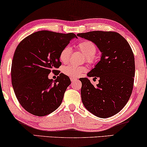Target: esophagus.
<instances>
[{"label":"esophagus","instance_id":"1","mask_svg":"<svg viewBox=\"0 0 147 147\" xmlns=\"http://www.w3.org/2000/svg\"><path fill=\"white\" fill-rule=\"evenodd\" d=\"M76 80H77V78H75V77H71V80L72 82L76 81Z\"/></svg>","mask_w":147,"mask_h":147}]
</instances>
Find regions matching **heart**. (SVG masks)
<instances>
[{"label": "heart", "mask_w": 147, "mask_h": 147, "mask_svg": "<svg viewBox=\"0 0 147 147\" xmlns=\"http://www.w3.org/2000/svg\"><path fill=\"white\" fill-rule=\"evenodd\" d=\"M78 49L86 56V61L88 63H92L94 57L96 55L97 49L96 45L90 40H84L78 44ZM72 53V49L69 46H66L62 49L59 54V59L63 63L69 62ZM86 71V69L82 66L69 65L63 68V72L66 75L71 77H77L82 75Z\"/></svg>", "instance_id": "obj_1"}]
</instances>
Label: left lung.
Here are the masks:
<instances>
[{"label": "left lung", "mask_w": 147, "mask_h": 147, "mask_svg": "<svg viewBox=\"0 0 147 147\" xmlns=\"http://www.w3.org/2000/svg\"><path fill=\"white\" fill-rule=\"evenodd\" d=\"M94 42L102 53L100 61L88 76L98 78L94 86L81 78V98L87 110L100 118L117 114L132 94L135 74V57L129 42L114 31H91L77 34Z\"/></svg>", "instance_id": "obj_1"}]
</instances>
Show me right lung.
Returning a JSON list of instances; mask_svg holds the SVG:
<instances>
[{
    "instance_id": "obj_1",
    "label": "right lung",
    "mask_w": 147,
    "mask_h": 147,
    "mask_svg": "<svg viewBox=\"0 0 147 147\" xmlns=\"http://www.w3.org/2000/svg\"><path fill=\"white\" fill-rule=\"evenodd\" d=\"M74 33L40 30L24 38L16 47L11 67L12 84L20 105L30 114L43 117L58 109L71 84L69 77L57 70L59 54ZM59 75L53 82L48 74Z\"/></svg>"
}]
</instances>
